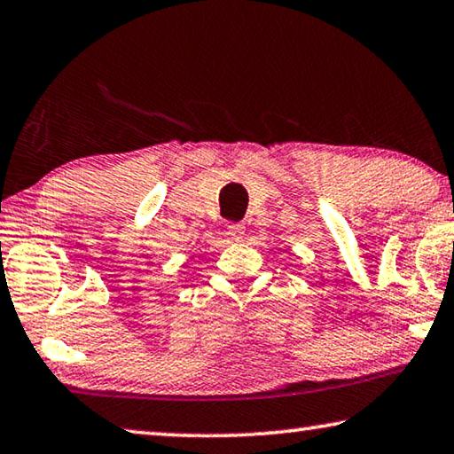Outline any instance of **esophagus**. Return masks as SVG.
Masks as SVG:
<instances>
[{"label":"esophagus","instance_id":"esophagus-1","mask_svg":"<svg viewBox=\"0 0 454 454\" xmlns=\"http://www.w3.org/2000/svg\"><path fill=\"white\" fill-rule=\"evenodd\" d=\"M228 234L234 238V240H242L244 236V224H238V222H234V224H228Z\"/></svg>","mask_w":454,"mask_h":454}]
</instances>
